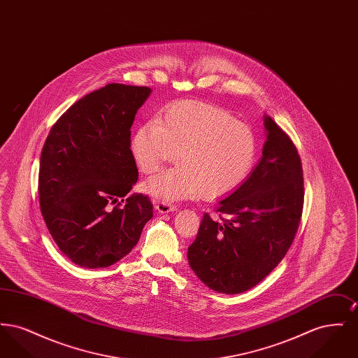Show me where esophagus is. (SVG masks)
I'll return each mask as SVG.
<instances>
[{"mask_svg":"<svg viewBox=\"0 0 358 358\" xmlns=\"http://www.w3.org/2000/svg\"><path fill=\"white\" fill-rule=\"evenodd\" d=\"M154 204H155V209L158 210V213H169V212L177 210V206H176V205L169 204V203H166V201L157 200V201H154Z\"/></svg>","mask_w":358,"mask_h":358,"instance_id":"34e87169","label":"esophagus"}]
</instances>
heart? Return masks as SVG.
I'll return each mask as SVG.
<instances>
[{
    "mask_svg": "<svg viewBox=\"0 0 358 358\" xmlns=\"http://www.w3.org/2000/svg\"><path fill=\"white\" fill-rule=\"evenodd\" d=\"M131 150L145 174H155L176 161L177 168L146 182L157 199L177 201L201 196L216 200L247 178L255 159L252 130L225 110L201 102L171 104L155 122L142 124Z\"/></svg>",
    "mask_w": 358,
    "mask_h": 358,
    "instance_id": "1",
    "label": "heart"
}]
</instances>
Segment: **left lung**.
Masks as SVG:
<instances>
[{"instance_id": "1", "label": "left lung", "mask_w": 358, "mask_h": 358, "mask_svg": "<svg viewBox=\"0 0 358 358\" xmlns=\"http://www.w3.org/2000/svg\"><path fill=\"white\" fill-rule=\"evenodd\" d=\"M266 142L250 177L205 213L187 262L209 289L238 294L255 287L287 254L303 209V171L289 136L264 115ZM227 215L224 220L222 216Z\"/></svg>"}]
</instances>
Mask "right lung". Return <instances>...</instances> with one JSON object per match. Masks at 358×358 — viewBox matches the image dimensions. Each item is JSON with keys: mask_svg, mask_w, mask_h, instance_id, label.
Listing matches in <instances>:
<instances>
[{"mask_svg": "<svg viewBox=\"0 0 358 358\" xmlns=\"http://www.w3.org/2000/svg\"><path fill=\"white\" fill-rule=\"evenodd\" d=\"M149 87L111 83L73 103L52 126L40 157V208L60 251L85 268L130 254L153 217L138 181L131 126Z\"/></svg>", "mask_w": 358, "mask_h": 358, "instance_id": "right-lung-1", "label": "right lung"}]
</instances>
